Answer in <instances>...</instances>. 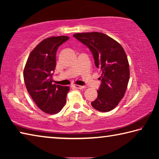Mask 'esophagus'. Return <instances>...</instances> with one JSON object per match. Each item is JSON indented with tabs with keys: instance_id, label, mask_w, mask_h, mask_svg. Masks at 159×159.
Instances as JSON below:
<instances>
[{
	"instance_id": "34e87169",
	"label": "esophagus",
	"mask_w": 159,
	"mask_h": 159,
	"mask_svg": "<svg viewBox=\"0 0 159 159\" xmlns=\"http://www.w3.org/2000/svg\"><path fill=\"white\" fill-rule=\"evenodd\" d=\"M73 86H74V87L75 88H76V89H80V90L83 89V88H85V86L79 85H73Z\"/></svg>"
}]
</instances>
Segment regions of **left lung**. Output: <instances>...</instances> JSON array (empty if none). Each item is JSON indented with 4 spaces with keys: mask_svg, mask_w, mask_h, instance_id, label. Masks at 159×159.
Masks as SVG:
<instances>
[{
    "mask_svg": "<svg viewBox=\"0 0 159 159\" xmlns=\"http://www.w3.org/2000/svg\"><path fill=\"white\" fill-rule=\"evenodd\" d=\"M74 37L89 48L96 67L102 71L98 98L91 105L99 111H111L124 96L130 78L124 50L117 41L100 32L75 34Z\"/></svg>",
    "mask_w": 159,
    "mask_h": 159,
    "instance_id": "left-lung-1",
    "label": "left lung"
}]
</instances>
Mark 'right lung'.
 <instances>
[{"mask_svg": "<svg viewBox=\"0 0 159 159\" xmlns=\"http://www.w3.org/2000/svg\"><path fill=\"white\" fill-rule=\"evenodd\" d=\"M69 39L61 36L44 39L31 51L24 69L28 93L38 107L47 114L58 113L66 103L69 87L54 84L52 75L57 50Z\"/></svg>", "mask_w": 159, "mask_h": 159, "instance_id": "right-lung-1", "label": "right lung"}]
</instances>
